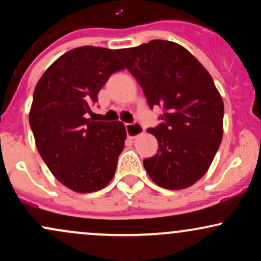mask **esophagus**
Listing matches in <instances>:
<instances>
[{"instance_id":"obj_1","label":"esophagus","mask_w":261,"mask_h":261,"mask_svg":"<svg viewBox=\"0 0 261 261\" xmlns=\"http://www.w3.org/2000/svg\"><path fill=\"white\" fill-rule=\"evenodd\" d=\"M143 131L145 130H143V127L141 126L139 122H135V124H126V133L130 139H135V137H137L139 135L142 134Z\"/></svg>"}]
</instances>
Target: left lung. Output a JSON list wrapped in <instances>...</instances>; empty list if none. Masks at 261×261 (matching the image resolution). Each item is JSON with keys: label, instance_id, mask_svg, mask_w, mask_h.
<instances>
[{"label": "left lung", "instance_id": "left-lung-1", "mask_svg": "<svg viewBox=\"0 0 261 261\" xmlns=\"http://www.w3.org/2000/svg\"><path fill=\"white\" fill-rule=\"evenodd\" d=\"M116 54L133 73L148 106H161L163 120L148 133L157 154L143 161L155 184L170 190L191 187L207 172L223 135V100L211 74L181 45L152 40Z\"/></svg>", "mask_w": 261, "mask_h": 261}]
</instances>
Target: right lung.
Instances as JSON below:
<instances>
[{
	"mask_svg": "<svg viewBox=\"0 0 261 261\" xmlns=\"http://www.w3.org/2000/svg\"><path fill=\"white\" fill-rule=\"evenodd\" d=\"M124 68L116 50L81 46L54 61L38 81L29 124L39 154L58 180L76 193L106 188L126 140L121 121H93L89 106L110 74Z\"/></svg>",
	"mask_w": 261,
	"mask_h": 261,
	"instance_id": "obj_1",
	"label": "right lung"
}]
</instances>
